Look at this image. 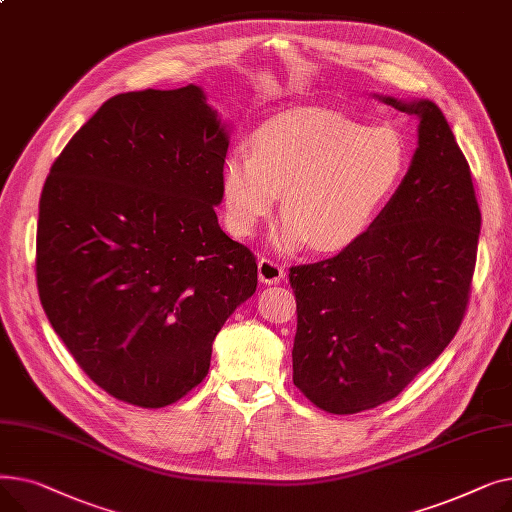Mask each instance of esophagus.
<instances>
[{
  "label": "esophagus",
  "instance_id": "esophagus-1",
  "mask_svg": "<svg viewBox=\"0 0 512 512\" xmlns=\"http://www.w3.org/2000/svg\"><path fill=\"white\" fill-rule=\"evenodd\" d=\"M257 272H259V282L261 284H280L286 278L284 267L274 263L272 259H259Z\"/></svg>",
  "mask_w": 512,
  "mask_h": 512
}]
</instances>
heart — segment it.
I'll return each mask as SVG.
<instances>
[{"label":"heart","mask_w":512,"mask_h":512,"mask_svg":"<svg viewBox=\"0 0 512 512\" xmlns=\"http://www.w3.org/2000/svg\"><path fill=\"white\" fill-rule=\"evenodd\" d=\"M409 166V147L392 126H365L344 114L299 107L263 122L253 151H228L220 195L228 230L253 236L282 195L280 251L338 253L380 218Z\"/></svg>","instance_id":"1"}]
</instances>
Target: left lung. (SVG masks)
Listing matches in <instances>:
<instances>
[{
  "instance_id": "1",
  "label": "left lung",
  "mask_w": 512,
  "mask_h": 512,
  "mask_svg": "<svg viewBox=\"0 0 512 512\" xmlns=\"http://www.w3.org/2000/svg\"><path fill=\"white\" fill-rule=\"evenodd\" d=\"M373 97L417 116L411 166L359 242L290 267L292 382L334 415L384 405L440 357L467 309L481 228L469 164L440 107Z\"/></svg>"
}]
</instances>
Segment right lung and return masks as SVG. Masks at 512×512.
Segmentation results:
<instances>
[{"label":"right lung","mask_w":512,"mask_h":512,"mask_svg":"<svg viewBox=\"0 0 512 512\" xmlns=\"http://www.w3.org/2000/svg\"><path fill=\"white\" fill-rule=\"evenodd\" d=\"M230 124L205 91L107 99L45 180L37 286L51 328L118 400L159 409L209 371L211 344L257 288L218 224Z\"/></svg>","instance_id":"add662e5"}]
</instances>
